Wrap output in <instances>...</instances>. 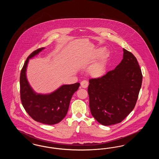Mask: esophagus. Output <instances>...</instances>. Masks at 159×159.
I'll use <instances>...</instances> for the list:
<instances>
[{
    "label": "esophagus",
    "instance_id": "1",
    "mask_svg": "<svg viewBox=\"0 0 159 159\" xmlns=\"http://www.w3.org/2000/svg\"><path fill=\"white\" fill-rule=\"evenodd\" d=\"M81 87L83 88H86L88 86V82L86 80H83L81 83Z\"/></svg>",
    "mask_w": 159,
    "mask_h": 159
}]
</instances>
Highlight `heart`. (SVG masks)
<instances>
[{"label": "heart", "mask_w": 159, "mask_h": 159, "mask_svg": "<svg viewBox=\"0 0 159 159\" xmlns=\"http://www.w3.org/2000/svg\"><path fill=\"white\" fill-rule=\"evenodd\" d=\"M89 60L94 62L88 69L89 75L96 79L101 78L106 75L108 62V55L105 52V48H99L91 55Z\"/></svg>", "instance_id": "1"}]
</instances>
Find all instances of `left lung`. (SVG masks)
<instances>
[{
  "mask_svg": "<svg viewBox=\"0 0 159 159\" xmlns=\"http://www.w3.org/2000/svg\"><path fill=\"white\" fill-rule=\"evenodd\" d=\"M123 51V58L114 70L89 81L91 114L104 126L119 123L128 116L141 88L143 75L135 57L124 48Z\"/></svg>",
  "mask_w": 159,
  "mask_h": 159,
  "instance_id": "8db88e82",
  "label": "left lung"
}]
</instances>
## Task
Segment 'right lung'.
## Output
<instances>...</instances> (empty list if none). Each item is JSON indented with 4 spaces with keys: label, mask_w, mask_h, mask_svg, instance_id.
<instances>
[{
    "label": "right lung",
    "mask_w": 159,
    "mask_h": 159,
    "mask_svg": "<svg viewBox=\"0 0 159 159\" xmlns=\"http://www.w3.org/2000/svg\"><path fill=\"white\" fill-rule=\"evenodd\" d=\"M45 48L34 51L25 61L20 74V95L23 107L35 121L55 125L60 122L68 111L70 100L77 91L80 83L63 84L50 93H38L33 90L27 78V68L29 60L38 55Z\"/></svg>",
    "instance_id": "right-lung-1"
}]
</instances>
